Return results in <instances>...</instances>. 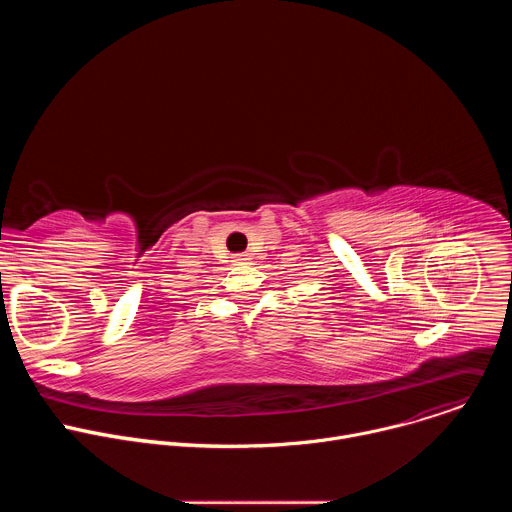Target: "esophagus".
Listing matches in <instances>:
<instances>
[{"instance_id":"esophagus-1","label":"esophagus","mask_w":512,"mask_h":512,"mask_svg":"<svg viewBox=\"0 0 512 512\" xmlns=\"http://www.w3.org/2000/svg\"><path fill=\"white\" fill-rule=\"evenodd\" d=\"M233 261H237L239 265H245L247 261H251V255H249V253H237V255L233 257Z\"/></svg>"}]
</instances>
